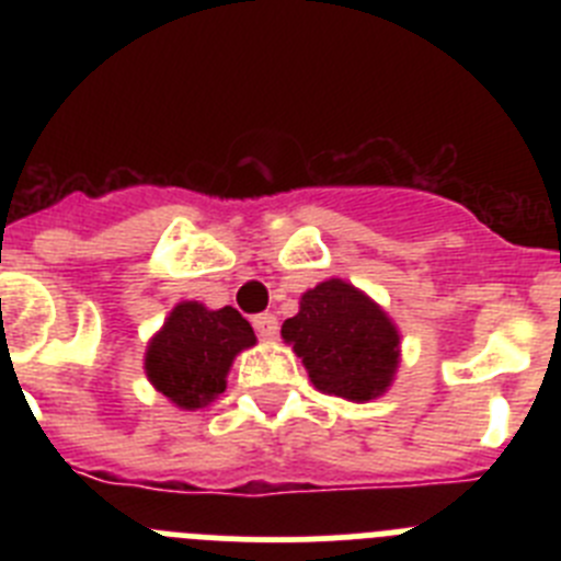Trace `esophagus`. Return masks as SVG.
<instances>
[{
    "mask_svg": "<svg viewBox=\"0 0 561 561\" xmlns=\"http://www.w3.org/2000/svg\"><path fill=\"white\" fill-rule=\"evenodd\" d=\"M252 325H255L257 336H264V340H272L277 334V317L270 314V311L252 317Z\"/></svg>",
    "mask_w": 561,
    "mask_h": 561,
    "instance_id": "34e87169",
    "label": "esophagus"
}]
</instances>
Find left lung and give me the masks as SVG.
<instances>
[{
  "mask_svg": "<svg viewBox=\"0 0 561 561\" xmlns=\"http://www.w3.org/2000/svg\"><path fill=\"white\" fill-rule=\"evenodd\" d=\"M317 390L348 401L385 393L399 365V331L379 306L345 280H325L300 297L280 329Z\"/></svg>",
  "mask_w": 561,
  "mask_h": 561,
  "instance_id": "left-lung-1",
  "label": "left lung"
}]
</instances>
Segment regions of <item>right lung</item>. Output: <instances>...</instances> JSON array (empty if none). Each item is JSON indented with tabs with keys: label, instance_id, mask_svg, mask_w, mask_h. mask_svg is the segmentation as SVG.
I'll list each match as a JSON object with an SVG mask.
<instances>
[{
	"label": "right lung",
	"instance_id": "right-lung-1",
	"mask_svg": "<svg viewBox=\"0 0 561 561\" xmlns=\"http://www.w3.org/2000/svg\"><path fill=\"white\" fill-rule=\"evenodd\" d=\"M255 345V331L232 306L219 311L180 304L151 340L146 374L176 408H205L227 388V370L238 351Z\"/></svg>",
	"mask_w": 561,
	"mask_h": 561
}]
</instances>
